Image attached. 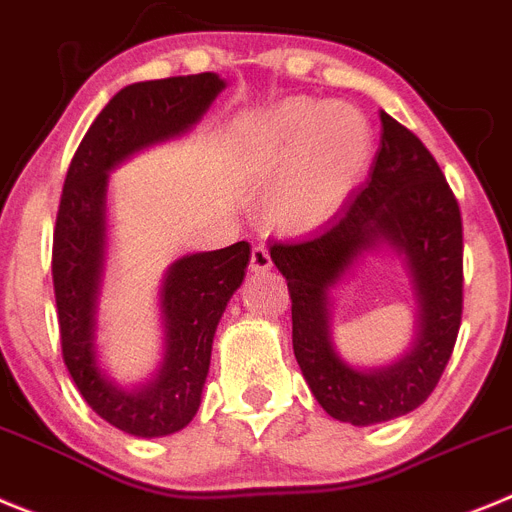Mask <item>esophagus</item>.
<instances>
[{"label": "esophagus", "instance_id": "obj_1", "mask_svg": "<svg viewBox=\"0 0 512 512\" xmlns=\"http://www.w3.org/2000/svg\"><path fill=\"white\" fill-rule=\"evenodd\" d=\"M273 267V257L267 252L265 245H255L252 247V257H250V270L255 275H265L267 270Z\"/></svg>", "mask_w": 512, "mask_h": 512}]
</instances>
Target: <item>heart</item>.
I'll list each match as a JSON object with an SVG mask.
<instances>
[{"label":"heart","mask_w":512,"mask_h":512,"mask_svg":"<svg viewBox=\"0 0 512 512\" xmlns=\"http://www.w3.org/2000/svg\"><path fill=\"white\" fill-rule=\"evenodd\" d=\"M245 158L255 176L285 181L280 219L311 227L329 219L357 183L370 158V127L352 107L296 101L252 127Z\"/></svg>","instance_id":"obj_1"}]
</instances>
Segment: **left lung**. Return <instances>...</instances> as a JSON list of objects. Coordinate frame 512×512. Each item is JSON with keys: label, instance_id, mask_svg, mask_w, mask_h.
Here are the masks:
<instances>
[{"label": "left lung", "instance_id": "8db88e82", "mask_svg": "<svg viewBox=\"0 0 512 512\" xmlns=\"http://www.w3.org/2000/svg\"><path fill=\"white\" fill-rule=\"evenodd\" d=\"M380 150L370 181L334 222L296 242H273L270 257L288 280L293 352L326 413L352 426L390 421L423 403L439 385L462 324V214L426 145L380 112ZM388 244L404 255L419 298L412 349L390 368L354 371L328 334V290L362 251Z\"/></svg>", "mask_w": 512, "mask_h": 512}]
</instances>
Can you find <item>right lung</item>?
I'll use <instances>...</instances> for the list:
<instances>
[{
    "mask_svg": "<svg viewBox=\"0 0 512 512\" xmlns=\"http://www.w3.org/2000/svg\"><path fill=\"white\" fill-rule=\"evenodd\" d=\"M224 89L216 73L173 76L124 86L89 127L63 183L53 232V288L63 362L78 393L119 431L142 439L191 423L209 375L216 324L245 280L250 245L186 255L168 267L160 288L165 357L158 375L122 390L99 367L96 306L107 252L109 170L155 142L183 135Z\"/></svg>",
    "mask_w": 512,
    "mask_h": 512,
    "instance_id": "obj_1",
    "label": "right lung"
}]
</instances>
